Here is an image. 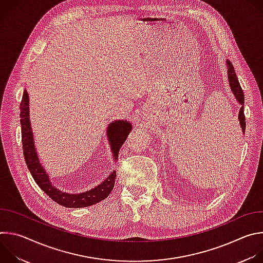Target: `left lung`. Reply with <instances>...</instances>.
<instances>
[{"mask_svg":"<svg viewBox=\"0 0 263 263\" xmlns=\"http://www.w3.org/2000/svg\"><path fill=\"white\" fill-rule=\"evenodd\" d=\"M226 64H227V70H228V81H229L231 91L234 95L236 101L241 105V108L238 112V121H239V126L241 128L242 134H245V132H246V118H245V114H243L245 95H243V91L240 87L238 79L236 77V73H235V70H234V67H233L232 63L227 59Z\"/></svg>","mask_w":263,"mask_h":263,"instance_id":"8db88e82","label":"left lung"}]
</instances>
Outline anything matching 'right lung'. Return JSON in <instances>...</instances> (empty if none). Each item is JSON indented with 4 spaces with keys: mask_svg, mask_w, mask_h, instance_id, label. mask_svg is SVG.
Segmentation results:
<instances>
[{
    "mask_svg": "<svg viewBox=\"0 0 263 263\" xmlns=\"http://www.w3.org/2000/svg\"><path fill=\"white\" fill-rule=\"evenodd\" d=\"M21 126H22V142L24 149V157L26 164L42 191H44L53 201L67 208H82L95 205L104 199H106L112 192L116 183L117 172L112 171L110 175L107 176L99 185L95 186L93 189L88 190L79 194H69L63 191H60L53 185L49 175L44 168L39 154L36 151L33 131L30 121V107H29V95L27 90H24L23 99L21 102ZM132 130V125L128 121L119 120L111 122L107 129L106 135L111 146L112 155L115 160L118 159L119 151L126 141L129 133Z\"/></svg>",
    "mask_w": 263,
    "mask_h": 263,
    "instance_id": "obj_1",
    "label": "right lung"
}]
</instances>
